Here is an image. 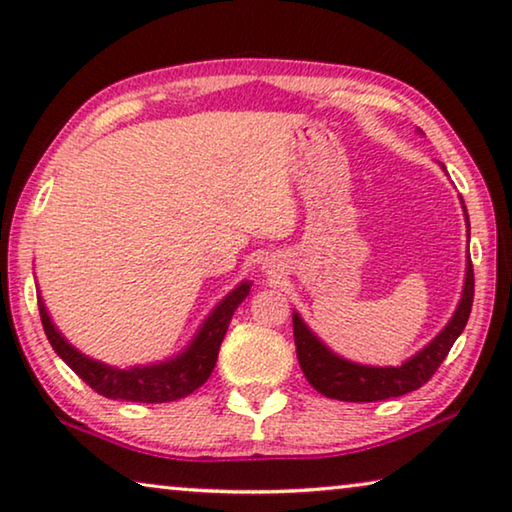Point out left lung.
Listing matches in <instances>:
<instances>
[{
	"instance_id": "1",
	"label": "left lung",
	"mask_w": 512,
	"mask_h": 512,
	"mask_svg": "<svg viewBox=\"0 0 512 512\" xmlns=\"http://www.w3.org/2000/svg\"><path fill=\"white\" fill-rule=\"evenodd\" d=\"M467 212V209H465ZM469 223V218H467ZM474 303V266L472 259L467 264L465 291H462L460 305L453 319L440 335H437L424 351L408 360L401 367H362L348 360L332 355L319 339H316L300 316L294 314V342L298 364L303 369L307 383L316 392L337 401L351 403H373L385 401L392 396H403L426 385L433 373L440 369L446 355H449L453 342L467 326L469 312Z\"/></svg>"
}]
</instances>
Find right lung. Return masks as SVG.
Returning <instances> with one entry per match:
<instances>
[{"mask_svg":"<svg viewBox=\"0 0 512 512\" xmlns=\"http://www.w3.org/2000/svg\"><path fill=\"white\" fill-rule=\"evenodd\" d=\"M250 282L241 285L216 307L212 316L200 328L198 337L193 339L189 351L180 358L157 364V367H134V369H113L107 364H100L86 355H81L77 348H72L66 339L59 335V330L52 326L50 316L45 312L43 300H38L40 321H43L45 335L61 360L95 389L97 394L107 399L120 401H139V403H168L184 399L196 392L200 385L207 383L212 376L218 358V348L223 344V337L230 326L232 314L241 305V300L248 296Z\"/></svg>","mask_w":512,"mask_h":512,"instance_id":"1","label":"right lung"}]
</instances>
